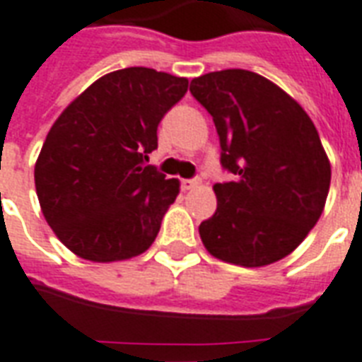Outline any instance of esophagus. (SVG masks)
I'll list each match as a JSON object with an SVG mask.
<instances>
[{"label":"esophagus","mask_w":362,"mask_h":362,"mask_svg":"<svg viewBox=\"0 0 362 362\" xmlns=\"http://www.w3.org/2000/svg\"><path fill=\"white\" fill-rule=\"evenodd\" d=\"M199 184H202V182L197 180V178H195V180H182V189H184V192H189V189L197 188Z\"/></svg>","instance_id":"esophagus-1"}]
</instances>
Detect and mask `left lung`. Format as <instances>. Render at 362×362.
Segmentation results:
<instances>
[{
    "mask_svg": "<svg viewBox=\"0 0 362 362\" xmlns=\"http://www.w3.org/2000/svg\"><path fill=\"white\" fill-rule=\"evenodd\" d=\"M189 92L207 109L221 163L238 178L215 184L216 211L199 224L209 253L247 269L288 257L322 215L330 159L290 93L243 69L207 72Z\"/></svg>",
    "mask_w": 362,
    "mask_h": 362,
    "instance_id": "left-lung-1",
    "label": "left lung"
}]
</instances>
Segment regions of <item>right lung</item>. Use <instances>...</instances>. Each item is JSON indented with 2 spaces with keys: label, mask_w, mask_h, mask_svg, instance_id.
<instances>
[{
  "label": "right lung",
  "mask_w": 362,
  "mask_h": 362,
  "mask_svg": "<svg viewBox=\"0 0 362 362\" xmlns=\"http://www.w3.org/2000/svg\"><path fill=\"white\" fill-rule=\"evenodd\" d=\"M188 78L146 66L120 69L88 86L59 115L34 167L40 207L61 243L93 263L141 255L180 194L146 163L163 115Z\"/></svg>",
  "instance_id": "1"
}]
</instances>
